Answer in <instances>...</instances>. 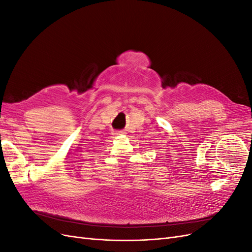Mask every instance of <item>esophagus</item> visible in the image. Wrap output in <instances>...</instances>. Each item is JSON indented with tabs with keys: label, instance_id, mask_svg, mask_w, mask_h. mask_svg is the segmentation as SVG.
Returning a JSON list of instances; mask_svg holds the SVG:
<instances>
[{
	"label": "esophagus",
	"instance_id": "34e87169",
	"mask_svg": "<svg viewBox=\"0 0 252 252\" xmlns=\"http://www.w3.org/2000/svg\"><path fill=\"white\" fill-rule=\"evenodd\" d=\"M126 132L125 131H123V130H122V131H114L113 132V135H121V134H125Z\"/></svg>",
	"mask_w": 252,
	"mask_h": 252
}]
</instances>
